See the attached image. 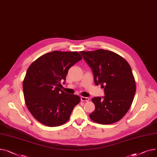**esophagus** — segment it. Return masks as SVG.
I'll use <instances>...</instances> for the list:
<instances>
[{"mask_svg":"<svg viewBox=\"0 0 157 157\" xmlns=\"http://www.w3.org/2000/svg\"><path fill=\"white\" fill-rule=\"evenodd\" d=\"M80 99H81V101H89V98H87V97H84V96H82L81 98H80Z\"/></svg>","mask_w":157,"mask_h":157,"instance_id":"esophagus-1","label":"esophagus"}]
</instances>
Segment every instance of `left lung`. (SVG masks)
Here are the masks:
<instances>
[{"label":"left lung","instance_id":"obj_1","mask_svg":"<svg viewBox=\"0 0 157 157\" xmlns=\"http://www.w3.org/2000/svg\"><path fill=\"white\" fill-rule=\"evenodd\" d=\"M80 53L93 70L95 84L105 88L103 99H92L95 110L89 115L90 118L100 124L119 121L129 109L136 93V82L129 64L118 54L108 50Z\"/></svg>","mask_w":157,"mask_h":157}]
</instances>
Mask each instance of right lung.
I'll use <instances>...</instances> for the list:
<instances>
[{
	"label": "right lung",
	"instance_id": "obj_1",
	"mask_svg": "<svg viewBox=\"0 0 157 157\" xmlns=\"http://www.w3.org/2000/svg\"><path fill=\"white\" fill-rule=\"evenodd\" d=\"M82 59L76 51H55L34 61L26 71L23 82L26 105L41 124L56 127L65 124L80 98L60 89L69 69Z\"/></svg>",
	"mask_w": 157,
	"mask_h": 157
}]
</instances>
